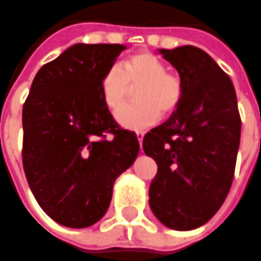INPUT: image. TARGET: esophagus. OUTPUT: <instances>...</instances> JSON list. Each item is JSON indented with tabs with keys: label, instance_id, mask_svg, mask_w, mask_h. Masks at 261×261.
<instances>
[{
	"label": "esophagus",
	"instance_id": "obj_1",
	"mask_svg": "<svg viewBox=\"0 0 261 261\" xmlns=\"http://www.w3.org/2000/svg\"><path fill=\"white\" fill-rule=\"evenodd\" d=\"M143 137H144V133H137V139H139L140 146H141V143H143Z\"/></svg>",
	"mask_w": 261,
	"mask_h": 261
}]
</instances>
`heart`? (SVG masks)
Instances as JSON below:
<instances>
[{"label": "heart", "instance_id": "heart-1", "mask_svg": "<svg viewBox=\"0 0 261 261\" xmlns=\"http://www.w3.org/2000/svg\"><path fill=\"white\" fill-rule=\"evenodd\" d=\"M139 102L124 107L117 115L122 127L128 130H146L154 125L163 114L179 107L184 96L180 77L166 72V65L153 53L140 51L124 59L120 66H111L101 77L103 103L113 113L118 111L130 94V86H137Z\"/></svg>", "mask_w": 261, "mask_h": 261}]
</instances>
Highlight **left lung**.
<instances>
[{
  "mask_svg": "<svg viewBox=\"0 0 261 261\" xmlns=\"http://www.w3.org/2000/svg\"><path fill=\"white\" fill-rule=\"evenodd\" d=\"M159 53L177 70L184 96L169 120L143 139L144 153L158 163L148 203L167 228L189 231L211 220L232 184L241 134L237 95L202 49Z\"/></svg>",
  "mask_w": 261,
  "mask_h": 261,
  "instance_id": "8db88e82",
  "label": "left lung"
}]
</instances>
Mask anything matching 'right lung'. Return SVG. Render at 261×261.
I'll return each mask as SVG.
<instances>
[{
    "instance_id": "1",
    "label": "right lung",
    "mask_w": 261,
    "mask_h": 261,
    "mask_svg": "<svg viewBox=\"0 0 261 261\" xmlns=\"http://www.w3.org/2000/svg\"><path fill=\"white\" fill-rule=\"evenodd\" d=\"M127 47L77 43L46 63L23 107V166L41 210L69 228L102 218L114 182L134 163L137 136L102 101L101 77Z\"/></svg>"
}]
</instances>
